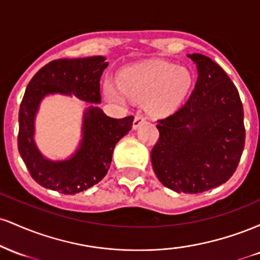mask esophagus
Wrapping results in <instances>:
<instances>
[{
    "label": "esophagus",
    "mask_w": 260,
    "mask_h": 260,
    "mask_svg": "<svg viewBox=\"0 0 260 260\" xmlns=\"http://www.w3.org/2000/svg\"><path fill=\"white\" fill-rule=\"evenodd\" d=\"M144 121H145V116L143 115V113H140V112L136 113V116H134V121H133V128H134V129H137V128H138Z\"/></svg>",
    "instance_id": "1"
}]
</instances>
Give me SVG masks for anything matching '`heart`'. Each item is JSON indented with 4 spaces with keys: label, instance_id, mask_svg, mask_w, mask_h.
<instances>
[{
    "label": "heart",
    "instance_id": "heart-1",
    "mask_svg": "<svg viewBox=\"0 0 260 260\" xmlns=\"http://www.w3.org/2000/svg\"><path fill=\"white\" fill-rule=\"evenodd\" d=\"M193 77L186 67L166 61H150L127 68L120 76V84L106 80L107 99L123 103L126 98L147 100V109L155 116L174 112L187 96Z\"/></svg>",
    "mask_w": 260,
    "mask_h": 260
}]
</instances>
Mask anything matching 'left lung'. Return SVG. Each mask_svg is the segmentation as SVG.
<instances>
[{
	"label": "left lung",
	"mask_w": 260,
	"mask_h": 260,
	"mask_svg": "<svg viewBox=\"0 0 260 260\" xmlns=\"http://www.w3.org/2000/svg\"><path fill=\"white\" fill-rule=\"evenodd\" d=\"M198 79L189 99L157 121L151 149L156 177L175 192L202 193L235 174L244 148L243 106L225 71L208 56L188 55Z\"/></svg>",
	"instance_id": "obj_1"
}]
</instances>
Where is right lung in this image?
<instances>
[{"mask_svg":"<svg viewBox=\"0 0 260 260\" xmlns=\"http://www.w3.org/2000/svg\"><path fill=\"white\" fill-rule=\"evenodd\" d=\"M107 62L103 56L55 59L44 66L26 86L19 107L18 150L29 174L40 186L63 194L86 190L105 177L116 144L132 129L133 116L112 118L90 106L85 112L84 137L72 159H44L32 140L34 117L45 95L74 94L86 103L100 104V78Z\"/></svg>","mask_w":260,"mask_h":260,"instance_id":"right-lung-1","label":"right lung"}]
</instances>
